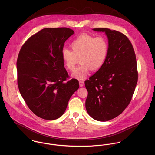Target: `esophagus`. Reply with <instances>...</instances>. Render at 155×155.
I'll return each instance as SVG.
<instances>
[{"label": "esophagus", "instance_id": "34e87169", "mask_svg": "<svg viewBox=\"0 0 155 155\" xmlns=\"http://www.w3.org/2000/svg\"><path fill=\"white\" fill-rule=\"evenodd\" d=\"M84 82L83 81H79V86L82 87L84 86Z\"/></svg>", "mask_w": 155, "mask_h": 155}]
</instances>
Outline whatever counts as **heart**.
<instances>
[{"instance_id":"b5f03b06","label":"heart","mask_w":155,"mask_h":155,"mask_svg":"<svg viewBox=\"0 0 155 155\" xmlns=\"http://www.w3.org/2000/svg\"><path fill=\"white\" fill-rule=\"evenodd\" d=\"M71 49H62L61 56L64 66L70 71L74 70L78 61L81 64L73 74L78 79L85 78L91 70L97 71L104 65L109 53L107 40L103 36L83 33L76 37L70 44Z\"/></svg>"}]
</instances>
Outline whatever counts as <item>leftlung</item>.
<instances>
[{
	"mask_svg": "<svg viewBox=\"0 0 155 155\" xmlns=\"http://www.w3.org/2000/svg\"><path fill=\"white\" fill-rule=\"evenodd\" d=\"M109 53L102 67L85 81L88 91L85 107L89 116L98 121H108L120 114L131 102L138 81L136 56L126 35L107 28Z\"/></svg>",
	"mask_w": 155,
	"mask_h": 155,
	"instance_id": "8db88e82",
	"label": "left lung"
}]
</instances>
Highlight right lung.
I'll list each match as a JSON object with an SVG mask.
<instances>
[{
	"label": "right lung",
	"mask_w": 155,
	"mask_h": 155,
	"mask_svg": "<svg viewBox=\"0 0 155 155\" xmlns=\"http://www.w3.org/2000/svg\"><path fill=\"white\" fill-rule=\"evenodd\" d=\"M74 31L67 27L45 28L23 44L17 61V84L28 107L46 120L61 117L69 99L79 88L70 79L61 52Z\"/></svg>",
	"instance_id": "add662e5"
}]
</instances>
